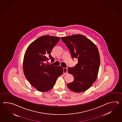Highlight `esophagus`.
<instances>
[{
	"mask_svg": "<svg viewBox=\"0 0 122 122\" xmlns=\"http://www.w3.org/2000/svg\"><path fill=\"white\" fill-rule=\"evenodd\" d=\"M63 72H64V74L66 75L67 73V68H63Z\"/></svg>",
	"mask_w": 122,
	"mask_h": 122,
	"instance_id": "obj_1",
	"label": "esophagus"
}]
</instances>
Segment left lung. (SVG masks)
I'll return each instance as SVG.
<instances>
[{"label": "left lung", "mask_w": 122, "mask_h": 122, "mask_svg": "<svg viewBox=\"0 0 122 122\" xmlns=\"http://www.w3.org/2000/svg\"><path fill=\"white\" fill-rule=\"evenodd\" d=\"M61 39L70 50L72 58H78L74 67L67 72L74 77L72 82L67 83L70 90L81 92L88 90L97 78L100 65V56L96 45L80 34L61 37Z\"/></svg>", "instance_id": "1"}]
</instances>
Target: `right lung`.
Returning a JSON list of instances; mask_svg holds the SVG:
<instances>
[{
  "instance_id": "add662e5",
  "label": "right lung",
  "mask_w": 122,
  "mask_h": 122,
  "mask_svg": "<svg viewBox=\"0 0 122 122\" xmlns=\"http://www.w3.org/2000/svg\"><path fill=\"white\" fill-rule=\"evenodd\" d=\"M60 37L45 35L32 42L26 50L23 60V71L26 78L31 86L39 92L49 91L55 85L57 78L63 73L61 66H53L44 62L54 61L50 55Z\"/></svg>"
}]
</instances>
